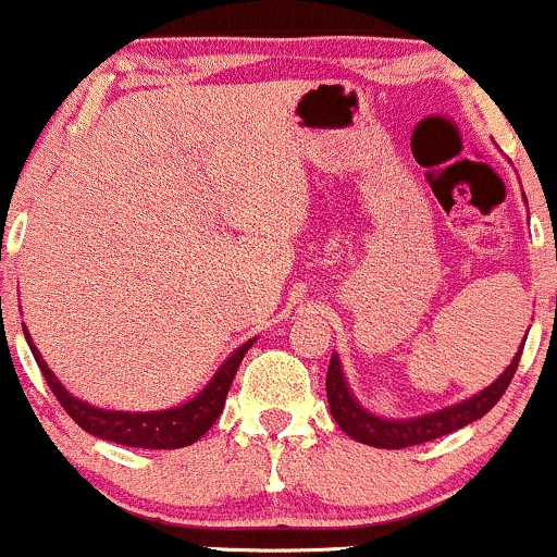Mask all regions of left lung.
<instances>
[{"label": "left lung", "instance_id": "left-lung-1", "mask_svg": "<svg viewBox=\"0 0 557 557\" xmlns=\"http://www.w3.org/2000/svg\"><path fill=\"white\" fill-rule=\"evenodd\" d=\"M521 352H523V345L516 352L513 362L499 373V379L492 381V384L486 386V389H481L479 395L468 397L458 405H449L445 410H436V413L405 418V421H389V418H379L368 413L358 399L352 397V392H349L345 373H342L339 358L331 355L329 373H326V395H329L331 416H334V421L339 423V429L345 431V434L362 442V445L381 447V449H403V447L423 445V442L453 434V431L463 429L468 423L479 421L481 416L490 413V410L497 405V399L505 395L510 381H513Z\"/></svg>", "mask_w": 557, "mask_h": 557}]
</instances>
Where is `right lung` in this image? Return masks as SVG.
Segmentation results:
<instances>
[{
	"label": "right lung",
	"instance_id": "1",
	"mask_svg": "<svg viewBox=\"0 0 557 557\" xmlns=\"http://www.w3.org/2000/svg\"><path fill=\"white\" fill-rule=\"evenodd\" d=\"M23 334H26L30 352H34L36 362H39L52 395L58 397V403L65 408V413L71 416L81 429L99 436V440L115 442V445L144 449L186 447L195 445L202 434H208V429L218 421V416L223 413V403H226L231 381H234L236 371H239V362L245 360L247 349L252 347L255 342H245L228 360H223V366L218 368V373L210 379V384L205 386L197 397H191L189 403L171 410H152V413H123V410L94 408V405L84 403V399L73 397L71 392L60 384L58 376L49 371L41 352L36 349L34 342H30L26 326H23Z\"/></svg>",
	"mask_w": 557,
	"mask_h": 557
}]
</instances>
